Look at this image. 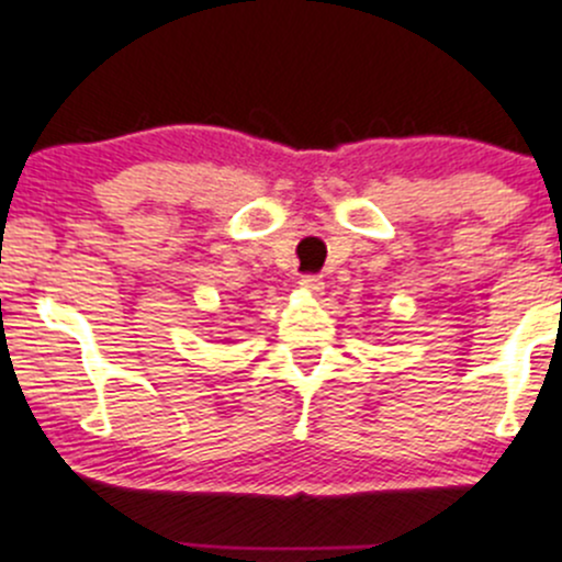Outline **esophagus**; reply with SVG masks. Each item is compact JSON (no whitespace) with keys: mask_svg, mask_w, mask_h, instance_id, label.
Returning a JSON list of instances; mask_svg holds the SVG:
<instances>
[{"mask_svg":"<svg viewBox=\"0 0 562 562\" xmlns=\"http://www.w3.org/2000/svg\"><path fill=\"white\" fill-rule=\"evenodd\" d=\"M299 285H302L304 291H310V293H321L323 291V280L317 274H304L302 280H299Z\"/></svg>","mask_w":562,"mask_h":562,"instance_id":"1","label":"esophagus"}]
</instances>
